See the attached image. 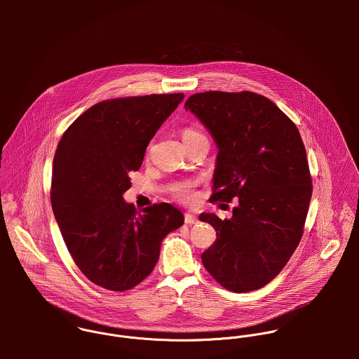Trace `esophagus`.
Segmentation results:
<instances>
[{
    "instance_id": "obj_1",
    "label": "esophagus",
    "mask_w": 359,
    "mask_h": 359,
    "mask_svg": "<svg viewBox=\"0 0 359 359\" xmlns=\"http://www.w3.org/2000/svg\"><path fill=\"white\" fill-rule=\"evenodd\" d=\"M184 218H185V224H189V225L198 222V218L194 214H191V212H185Z\"/></svg>"
}]
</instances>
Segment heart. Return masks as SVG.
<instances>
[{
	"instance_id": "b5f03b06",
	"label": "heart",
	"mask_w": 359,
	"mask_h": 359,
	"mask_svg": "<svg viewBox=\"0 0 359 359\" xmlns=\"http://www.w3.org/2000/svg\"><path fill=\"white\" fill-rule=\"evenodd\" d=\"M181 137H182V141H184V142H188V141H192V140L205 137V135H203L201 131L188 127V128H184V130L181 131ZM194 187H195V182H180V184H177V185L172 188V194H174V196H175L180 202L189 203V202H192V201L195 199Z\"/></svg>"
}]
</instances>
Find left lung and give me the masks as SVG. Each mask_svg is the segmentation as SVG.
<instances>
[{"label": "left lung", "instance_id": "obj_1", "mask_svg": "<svg viewBox=\"0 0 359 359\" xmlns=\"http://www.w3.org/2000/svg\"><path fill=\"white\" fill-rule=\"evenodd\" d=\"M185 109L218 148L210 201L238 199L229 219L201 215L217 232L202 262L225 289L257 290L283 269L303 236L312 195L303 140L296 124L256 93H199Z\"/></svg>", "mask_w": 359, "mask_h": 359}]
</instances>
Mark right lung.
<instances>
[{"label":"right lung","mask_w":359,"mask_h":359,"mask_svg":"<svg viewBox=\"0 0 359 359\" xmlns=\"http://www.w3.org/2000/svg\"><path fill=\"white\" fill-rule=\"evenodd\" d=\"M184 94L107 100L63 133L52 170L51 205L65 245L95 285L124 292L140 285L158 259L163 239L184 224L168 203L137 211L126 203L128 174Z\"/></svg>","instance_id":"add662e5"}]
</instances>
